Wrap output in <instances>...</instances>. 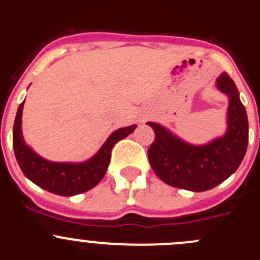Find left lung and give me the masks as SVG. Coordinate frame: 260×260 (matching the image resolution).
Returning <instances> with one entry per match:
<instances>
[{"mask_svg": "<svg viewBox=\"0 0 260 260\" xmlns=\"http://www.w3.org/2000/svg\"><path fill=\"white\" fill-rule=\"evenodd\" d=\"M216 86L229 96L228 130L224 137L204 146H192L161 125L147 122L155 132L148 160L156 176L168 185L190 191H206L231 177L242 162L249 142L246 109L226 73L217 78Z\"/></svg>", "mask_w": 260, "mask_h": 260, "instance_id": "obj_1", "label": "left lung"}]
</instances>
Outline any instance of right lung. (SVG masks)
<instances>
[{
    "mask_svg": "<svg viewBox=\"0 0 260 260\" xmlns=\"http://www.w3.org/2000/svg\"><path fill=\"white\" fill-rule=\"evenodd\" d=\"M19 105L13 128V147L23 174L41 189L62 197H73L95 187L103 180L110 161L112 148L117 142L132 134L137 126L118 128L108 138L92 158L80 164L52 162L40 157L24 143L22 137V110Z\"/></svg>",
    "mask_w": 260,
    "mask_h": 260,
    "instance_id": "right-lung-1",
    "label": "right lung"
}]
</instances>
